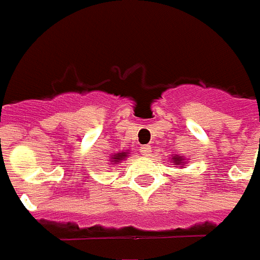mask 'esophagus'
Returning <instances> with one entry per match:
<instances>
[{"instance_id":"esophagus-1","label":"esophagus","mask_w":260,"mask_h":260,"mask_svg":"<svg viewBox=\"0 0 260 260\" xmlns=\"http://www.w3.org/2000/svg\"><path fill=\"white\" fill-rule=\"evenodd\" d=\"M140 151L144 154V155H150L151 154V147L150 145H143V147H140Z\"/></svg>"}]
</instances>
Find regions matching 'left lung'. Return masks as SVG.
Returning a JSON list of instances; mask_svg holds the SVG:
<instances>
[{
    "label": "left lung",
    "instance_id": "8db88e82",
    "mask_svg": "<svg viewBox=\"0 0 260 260\" xmlns=\"http://www.w3.org/2000/svg\"><path fill=\"white\" fill-rule=\"evenodd\" d=\"M175 159H176V161H175V162H176V164H180V161H182V158H180V156H179V158H178V156H176V158H175Z\"/></svg>",
    "mask_w": 260,
    "mask_h": 260
}]
</instances>
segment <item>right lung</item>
Masks as SVG:
<instances>
[{"label":"right lung","mask_w":260,"mask_h":260,"mask_svg":"<svg viewBox=\"0 0 260 260\" xmlns=\"http://www.w3.org/2000/svg\"><path fill=\"white\" fill-rule=\"evenodd\" d=\"M124 156H127V155H126V152H120V154H116V155L113 156L112 159H113L115 162H119V161H121V159H123Z\"/></svg>","instance_id":"right-lung-1"}]
</instances>
